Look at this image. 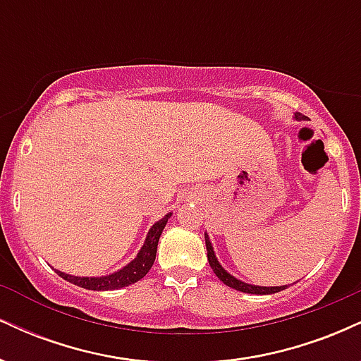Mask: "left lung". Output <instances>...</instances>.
<instances>
[{"mask_svg": "<svg viewBox=\"0 0 361 361\" xmlns=\"http://www.w3.org/2000/svg\"><path fill=\"white\" fill-rule=\"evenodd\" d=\"M295 120H304V117H302L300 114H295ZM205 246H207V258H209L210 268H212L215 275H217V279L221 280L224 285H227V287L239 290V292H244V293H255V295H268V293L281 292V290L288 287V285H280V287H261V285H251V283H246V281L235 279V276L231 275L229 271L224 270L222 264L219 263L217 256H215L212 241H210L209 234L207 233H205Z\"/></svg>", "mask_w": 361, "mask_h": 361, "instance_id": "left-lung-1", "label": "left lung"}]
</instances>
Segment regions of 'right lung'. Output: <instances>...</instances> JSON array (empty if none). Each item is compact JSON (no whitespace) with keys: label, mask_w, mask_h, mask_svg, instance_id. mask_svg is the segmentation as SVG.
Masks as SVG:
<instances>
[{"label":"right lung","mask_w":361,"mask_h":361,"mask_svg":"<svg viewBox=\"0 0 361 361\" xmlns=\"http://www.w3.org/2000/svg\"><path fill=\"white\" fill-rule=\"evenodd\" d=\"M173 212L164 215L163 219H159L156 224H152V227L149 229V233L144 239L142 247H140L137 256L127 263L126 267H122L120 270L110 273V275H102V276H76L69 275V273L57 271V275L61 279L68 280L69 283L78 285V287L86 288V290H97V292H105V290H117L128 287V285L135 283L140 279L147 275V271L151 270L152 263L156 259V251H157V243H159L161 234H163L164 226H166L168 219L171 217Z\"/></svg>","instance_id":"obj_1"}]
</instances>
